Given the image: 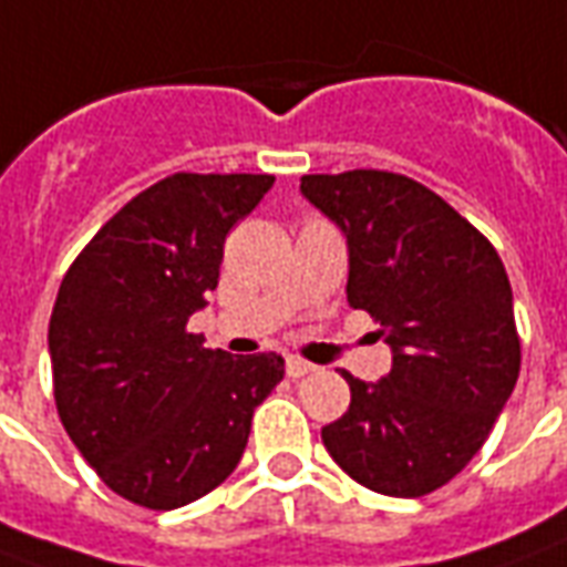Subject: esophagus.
Segmentation results:
<instances>
[{
	"instance_id": "1",
	"label": "esophagus",
	"mask_w": 567,
	"mask_h": 567,
	"mask_svg": "<svg viewBox=\"0 0 567 567\" xmlns=\"http://www.w3.org/2000/svg\"><path fill=\"white\" fill-rule=\"evenodd\" d=\"M311 371H313L311 362H305V359H296V357L287 359V374H289V378H305V374H311Z\"/></svg>"
}]
</instances>
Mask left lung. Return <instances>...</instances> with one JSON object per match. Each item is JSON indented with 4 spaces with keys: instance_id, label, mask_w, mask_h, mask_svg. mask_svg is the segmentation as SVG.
Instances as JSON below:
<instances>
[{
    "instance_id": "left-lung-1",
    "label": "left lung",
    "mask_w": 567,
    "mask_h": 567,
    "mask_svg": "<svg viewBox=\"0 0 567 567\" xmlns=\"http://www.w3.org/2000/svg\"><path fill=\"white\" fill-rule=\"evenodd\" d=\"M301 196L344 233L347 301L392 350L378 383L344 374L350 408L323 425L329 456L395 498L441 489L493 432L519 378L514 292L495 247L411 177L305 175Z\"/></svg>"
}]
</instances>
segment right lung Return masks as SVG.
Returning <instances> with one entry per match:
<instances>
[{
  "mask_svg": "<svg viewBox=\"0 0 567 567\" xmlns=\"http://www.w3.org/2000/svg\"><path fill=\"white\" fill-rule=\"evenodd\" d=\"M271 175L177 172L126 202L65 271L48 329L65 432L126 502L175 511L241 462L250 420L284 380L278 353L229 357L187 332L223 244Z\"/></svg>",
  "mask_w": 567,
  "mask_h": 567,
  "instance_id": "1",
  "label": "right lung"
}]
</instances>
